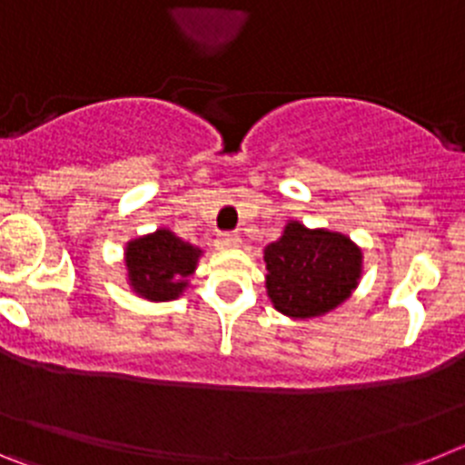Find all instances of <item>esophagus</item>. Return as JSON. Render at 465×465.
I'll list each match as a JSON object with an SVG mask.
<instances>
[{
    "label": "esophagus",
    "mask_w": 465,
    "mask_h": 465,
    "mask_svg": "<svg viewBox=\"0 0 465 465\" xmlns=\"http://www.w3.org/2000/svg\"><path fill=\"white\" fill-rule=\"evenodd\" d=\"M240 244L242 237L237 235V232H221V235L216 237V246H219V249H237Z\"/></svg>",
    "instance_id": "obj_1"
}]
</instances>
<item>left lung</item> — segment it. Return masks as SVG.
<instances>
[{
  "label": "left lung",
  "instance_id": "obj_1",
  "mask_svg": "<svg viewBox=\"0 0 465 465\" xmlns=\"http://www.w3.org/2000/svg\"><path fill=\"white\" fill-rule=\"evenodd\" d=\"M268 295L274 310L312 319L342 305L361 277V249L340 232L310 230L298 221L265 246Z\"/></svg>",
  "mask_w": 465,
  "mask_h": 465
}]
</instances>
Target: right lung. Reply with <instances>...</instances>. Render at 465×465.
<instances>
[{
  "label": "right lung",
  "mask_w": 465,
  "mask_h": 465,
  "mask_svg": "<svg viewBox=\"0 0 465 465\" xmlns=\"http://www.w3.org/2000/svg\"><path fill=\"white\" fill-rule=\"evenodd\" d=\"M200 253V249L179 240L172 230L165 228L155 230L153 235L133 240L125 249L130 286L146 300H174L186 289Z\"/></svg>",
  "instance_id": "obj_1"
}]
</instances>
